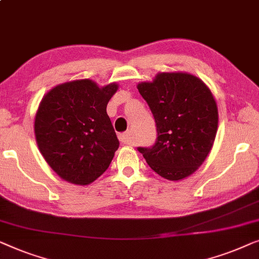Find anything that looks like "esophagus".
Listing matches in <instances>:
<instances>
[{
	"instance_id": "obj_1",
	"label": "esophagus",
	"mask_w": 259,
	"mask_h": 259,
	"mask_svg": "<svg viewBox=\"0 0 259 259\" xmlns=\"http://www.w3.org/2000/svg\"><path fill=\"white\" fill-rule=\"evenodd\" d=\"M130 137L131 136H130L129 131L118 135V140L121 141V143H123V144H129L130 143Z\"/></svg>"
}]
</instances>
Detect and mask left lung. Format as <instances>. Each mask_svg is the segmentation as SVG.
<instances>
[{"label": "left lung", "instance_id": "left-lung-1", "mask_svg": "<svg viewBox=\"0 0 259 259\" xmlns=\"http://www.w3.org/2000/svg\"><path fill=\"white\" fill-rule=\"evenodd\" d=\"M137 89L154 115L157 130L155 144L137 150L166 180L190 176L205 161L216 137L218 110L210 89L185 72H161Z\"/></svg>", "mask_w": 259, "mask_h": 259}]
</instances>
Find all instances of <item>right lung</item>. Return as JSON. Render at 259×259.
<instances>
[{
	"mask_svg": "<svg viewBox=\"0 0 259 259\" xmlns=\"http://www.w3.org/2000/svg\"><path fill=\"white\" fill-rule=\"evenodd\" d=\"M117 88L116 83L100 88L79 79L57 85L43 97L35 117L36 142L61 178L87 185L110 165L119 142L107 105Z\"/></svg>",
	"mask_w": 259,
	"mask_h": 259,
	"instance_id": "obj_1",
	"label": "right lung"
}]
</instances>
